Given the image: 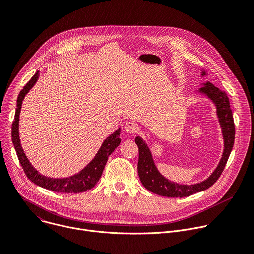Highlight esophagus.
<instances>
[{"instance_id":"esophagus-1","label":"esophagus","mask_w":254,"mask_h":254,"mask_svg":"<svg viewBox=\"0 0 254 254\" xmlns=\"http://www.w3.org/2000/svg\"><path fill=\"white\" fill-rule=\"evenodd\" d=\"M124 130H125V132H127L129 134H134L139 130V127H138L137 123H135L133 121H128V122H126V124L124 126Z\"/></svg>"}]
</instances>
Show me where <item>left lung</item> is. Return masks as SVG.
I'll list each match as a JSON object with an SVG mask.
<instances>
[{"label":"left lung","mask_w":254,"mask_h":254,"mask_svg":"<svg viewBox=\"0 0 254 254\" xmlns=\"http://www.w3.org/2000/svg\"><path fill=\"white\" fill-rule=\"evenodd\" d=\"M201 75L205 76L206 71L203 70ZM198 93L207 96L216 107L217 117L224 139V150L220 162L211 176L205 181L193 185L178 184L167 180L158 172L149 147L141 137L137 136L135 138V143L139 148L138 175L142 185L153 193L167 196V198H184V196L205 190L216 183L227 163L235 139V126L229 99L226 93L216 88L210 81L203 82V87L198 90Z\"/></svg>","instance_id":"obj_1"}]
</instances>
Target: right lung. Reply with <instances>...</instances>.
<instances>
[{
	"mask_svg": "<svg viewBox=\"0 0 254 254\" xmlns=\"http://www.w3.org/2000/svg\"><path fill=\"white\" fill-rule=\"evenodd\" d=\"M39 77V71H36V73L31 77V79L26 83V86L23 88V90L20 92L18 99H17V109L15 113V118L12 125V141L15 147V150L17 152V156L19 159V162L21 166L23 167V171L27 178L29 179L32 183L35 185L47 189L52 191L56 192H65V193H76V192H82L88 190H91L96 186V184L99 182L104 167L107 163L108 157L111 155V153L117 148L121 142L120 139V131L119 128L114 133L111 134L109 137H107L104 142L97 152L94 159L78 173L68 178L64 179H52L45 177L41 174H39L33 165L28 160L27 156L25 155L19 137V116L21 112L22 102L25 98V96L29 93V91L34 87V84L38 80Z\"/></svg>",
	"mask_w": 254,
	"mask_h": 254,
	"instance_id": "1",
	"label": "right lung"
}]
</instances>
